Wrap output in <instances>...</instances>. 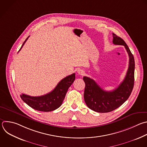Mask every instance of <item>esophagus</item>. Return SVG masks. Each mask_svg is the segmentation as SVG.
<instances>
[{
  "label": "esophagus",
  "instance_id": "1",
  "mask_svg": "<svg viewBox=\"0 0 147 147\" xmlns=\"http://www.w3.org/2000/svg\"><path fill=\"white\" fill-rule=\"evenodd\" d=\"M77 73L79 74V75H84V71L81 69H79L78 70H77Z\"/></svg>",
  "mask_w": 147,
  "mask_h": 147
}]
</instances>
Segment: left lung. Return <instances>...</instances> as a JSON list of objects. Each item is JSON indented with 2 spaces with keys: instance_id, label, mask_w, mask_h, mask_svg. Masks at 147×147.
<instances>
[{
  "instance_id": "8db88e82",
  "label": "left lung",
  "mask_w": 147,
  "mask_h": 147,
  "mask_svg": "<svg viewBox=\"0 0 147 147\" xmlns=\"http://www.w3.org/2000/svg\"><path fill=\"white\" fill-rule=\"evenodd\" d=\"M113 44L124 45L129 57V67L123 81L112 91H106L99 86L93 79L84 77L85 84L84 100L86 106L97 113L111 112L125 103L130 96L134 86V59L125 41L113 33Z\"/></svg>"
}]
</instances>
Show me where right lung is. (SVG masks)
I'll return each instance as SVG.
<instances>
[{"instance_id": "1", "label": "right lung", "mask_w": 147, "mask_h": 147, "mask_svg": "<svg viewBox=\"0 0 147 147\" xmlns=\"http://www.w3.org/2000/svg\"><path fill=\"white\" fill-rule=\"evenodd\" d=\"M22 44L19 51L28 40ZM75 73L62 79L51 92L41 96H30L25 94L20 95L22 100L32 109L40 111L49 112L59 108L62 104L69 87L75 80Z\"/></svg>"}]
</instances>
